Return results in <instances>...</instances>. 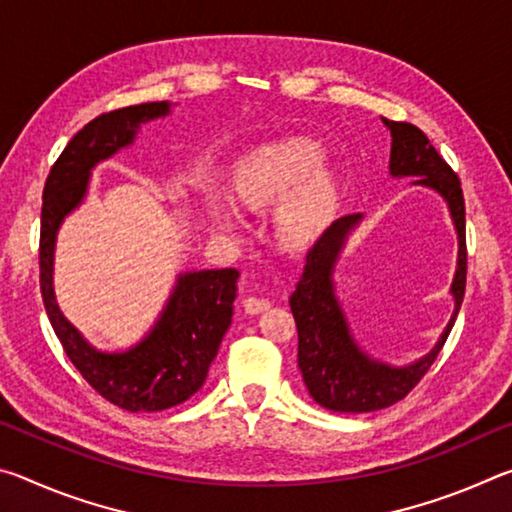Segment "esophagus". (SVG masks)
I'll list each match as a JSON object with an SVG mask.
<instances>
[{"label": "esophagus", "mask_w": 512, "mask_h": 512, "mask_svg": "<svg viewBox=\"0 0 512 512\" xmlns=\"http://www.w3.org/2000/svg\"><path fill=\"white\" fill-rule=\"evenodd\" d=\"M266 309H271V300L255 298V296H248V298L244 300V311H246V314H250V316L264 314Z\"/></svg>", "instance_id": "obj_1"}]
</instances>
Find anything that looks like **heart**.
Returning a JSON list of instances; mask_svg holds the SVG:
<instances>
[{"label":"heart","mask_w":512,"mask_h":512,"mask_svg":"<svg viewBox=\"0 0 512 512\" xmlns=\"http://www.w3.org/2000/svg\"><path fill=\"white\" fill-rule=\"evenodd\" d=\"M325 153L305 137L262 146L235 171V194L250 207L277 205L273 216L275 239L284 248H305L332 219L339 187L327 169L318 167ZM207 210L221 230H232V214L219 198H207Z\"/></svg>","instance_id":"1"}]
</instances>
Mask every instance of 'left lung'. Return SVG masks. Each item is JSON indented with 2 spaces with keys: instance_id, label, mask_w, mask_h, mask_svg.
<instances>
[{
  "instance_id": "8db88e82",
  "label": "left lung",
  "mask_w": 512,
  "mask_h": 512,
  "mask_svg": "<svg viewBox=\"0 0 512 512\" xmlns=\"http://www.w3.org/2000/svg\"><path fill=\"white\" fill-rule=\"evenodd\" d=\"M381 121L391 131L393 140L391 160H388L391 176L413 178V185L433 189L447 203L449 216H452L458 239L456 273L449 287L454 311L438 343L424 357L404 366H393V363L370 357L354 339L334 282L336 264L350 235L363 221V214L341 216L329 225L323 237L309 250L305 271L296 291L291 293L289 305L298 327V368L307 391L320 406L339 413L379 411L406 397L436 361L440 348L452 332L465 293V203L458 176L447 167V162L440 158L420 128L384 117Z\"/></svg>"
}]
</instances>
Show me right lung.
Wrapping results in <instances>:
<instances>
[{"mask_svg": "<svg viewBox=\"0 0 512 512\" xmlns=\"http://www.w3.org/2000/svg\"><path fill=\"white\" fill-rule=\"evenodd\" d=\"M171 115L169 101L106 112L76 133L49 171L42 194L40 291L49 323L83 379L119 409H171L203 386L232 323L239 273L235 268L178 273L149 332L126 350H101L69 323L56 302L54 253L63 221L83 205L92 169L133 146L142 124Z\"/></svg>", "mask_w": 512, "mask_h": 512, "instance_id": "1", "label": "right lung"}]
</instances>
